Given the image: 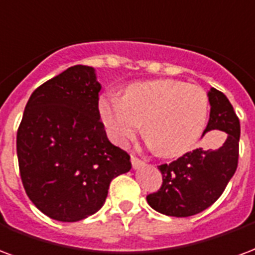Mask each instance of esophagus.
Here are the masks:
<instances>
[{"label":"esophagus","instance_id":"34e87169","mask_svg":"<svg viewBox=\"0 0 255 255\" xmlns=\"http://www.w3.org/2000/svg\"><path fill=\"white\" fill-rule=\"evenodd\" d=\"M131 163H132V167L133 169H137V167H140L143 165V161L142 159H139L136 156H131Z\"/></svg>","mask_w":255,"mask_h":255}]
</instances>
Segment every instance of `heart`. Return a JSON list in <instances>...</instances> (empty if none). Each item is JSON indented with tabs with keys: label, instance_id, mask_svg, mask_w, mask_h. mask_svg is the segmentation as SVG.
Wrapping results in <instances>:
<instances>
[{
	"label": "heart",
	"instance_id": "heart-1",
	"mask_svg": "<svg viewBox=\"0 0 255 255\" xmlns=\"http://www.w3.org/2000/svg\"><path fill=\"white\" fill-rule=\"evenodd\" d=\"M100 118L119 146L143 132L154 151L165 158L184 155L204 129L208 97L204 90L177 80H152L127 86L119 96H104Z\"/></svg>",
	"mask_w": 255,
	"mask_h": 255
}]
</instances>
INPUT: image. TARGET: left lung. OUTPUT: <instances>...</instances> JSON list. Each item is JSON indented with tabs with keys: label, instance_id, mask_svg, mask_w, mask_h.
Here are the masks:
<instances>
[{
	"label": "left lung",
	"instance_id": "left-lung-1",
	"mask_svg": "<svg viewBox=\"0 0 255 255\" xmlns=\"http://www.w3.org/2000/svg\"><path fill=\"white\" fill-rule=\"evenodd\" d=\"M209 120L203 136L209 131L224 132V142L216 148H196L177 161L158 166L162 173L161 189L147 196L156 212L186 218L200 214L223 193L238 166L241 124L228 99L211 88Z\"/></svg>",
	"mask_w": 255,
	"mask_h": 255
}]
</instances>
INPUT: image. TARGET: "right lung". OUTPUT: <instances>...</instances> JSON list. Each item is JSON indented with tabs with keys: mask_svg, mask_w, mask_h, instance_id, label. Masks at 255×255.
Instances as JSON below:
<instances>
[{
	"mask_svg": "<svg viewBox=\"0 0 255 255\" xmlns=\"http://www.w3.org/2000/svg\"><path fill=\"white\" fill-rule=\"evenodd\" d=\"M96 70L77 65L39 86L17 131L22 185L37 209L59 222H78L105 203L111 181L131 170L100 120Z\"/></svg>",
	"mask_w": 255,
	"mask_h": 255,
	"instance_id": "obj_1",
	"label": "right lung"
}]
</instances>
